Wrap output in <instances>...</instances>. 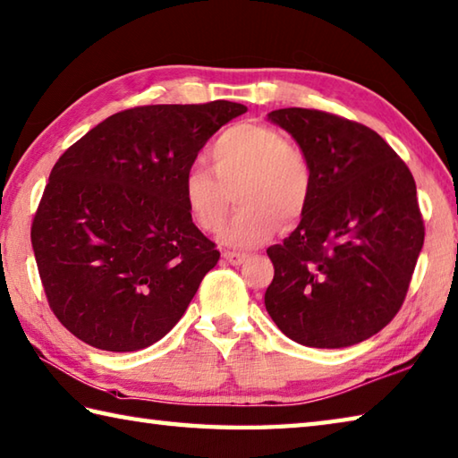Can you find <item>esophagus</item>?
<instances>
[{"label": "esophagus", "instance_id": "34e87169", "mask_svg": "<svg viewBox=\"0 0 458 458\" xmlns=\"http://www.w3.org/2000/svg\"><path fill=\"white\" fill-rule=\"evenodd\" d=\"M224 256V259H226L228 264H232V266H240V264H244L246 262V254H240V252H224L222 254Z\"/></svg>", "mask_w": 458, "mask_h": 458}]
</instances>
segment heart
Returning <instances> with one entry per match:
<instances>
[{
    "instance_id": "1",
    "label": "heart",
    "mask_w": 458,
    "mask_h": 458,
    "mask_svg": "<svg viewBox=\"0 0 458 458\" xmlns=\"http://www.w3.org/2000/svg\"><path fill=\"white\" fill-rule=\"evenodd\" d=\"M212 170L186 168L181 196L196 226L210 234L224 226L238 188L240 208L222 242L256 248L270 240L282 220L298 222L311 199V166L300 147L262 123H238L218 134L210 147Z\"/></svg>"
}]
</instances>
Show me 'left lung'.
Masks as SVG:
<instances>
[{"instance_id": "obj_1", "label": "left lung", "mask_w": 458, "mask_h": 458, "mask_svg": "<svg viewBox=\"0 0 458 458\" xmlns=\"http://www.w3.org/2000/svg\"><path fill=\"white\" fill-rule=\"evenodd\" d=\"M311 166L306 214L267 248L266 310L295 344L349 347L397 316L425 242L415 178L377 132L318 109L267 114Z\"/></svg>"}]
</instances>
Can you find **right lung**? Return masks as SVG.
Listing matches in <instances>:
<instances>
[{"label":"right lung","instance_id":"add662e5","mask_svg":"<svg viewBox=\"0 0 458 458\" xmlns=\"http://www.w3.org/2000/svg\"><path fill=\"white\" fill-rule=\"evenodd\" d=\"M240 103L145 105L111 114L53 166L31 224L49 308L81 342L139 352L182 318L218 264L181 182Z\"/></svg>","mask_w":458,"mask_h":458}]
</instances>
